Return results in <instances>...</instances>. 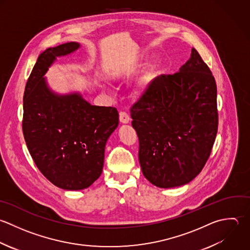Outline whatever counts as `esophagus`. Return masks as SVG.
<instances>
[{
    "label": "esophagus",
    "mask_w": 250,
    "mask_h": 250,
    "mask_svg": "<svg viewBox=\"0 0 250 250\" xmlns=\"http://www.w3.org/2000/svg\"><path fill=\"white\" fill-rule=\"evenodd\" d=\"M120 122L122 124H128L130 122V118L125 112H120Z\"/></svg>",
    "instance_id": "obj_1"
}]
</instances>
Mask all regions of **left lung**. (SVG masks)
Wrapping results in <instances>:
<instances>
[{"mask_svg": "<svg viewBox=\"0 0 250 250\" xmlns=\"http://www.w3.org/2000/svg\"><path fill=\"white\" fill-rule=\"evenodd\" d=\"M145 178L159 188L191 182L204 168L217 128L215 79L199 52L173 75L154 79L130 109Z\"/></svg>", "mask_w": 250, "mask_h": 250, "instance_id": "1", "label": "left lung"}]
</instances>
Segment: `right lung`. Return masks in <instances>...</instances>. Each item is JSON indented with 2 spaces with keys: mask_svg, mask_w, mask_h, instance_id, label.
Instances as JSON below:
<instances>
[{
  "mask_svg": "<svg viewBox=\"0 0 250 250\" xmlns=\"http://www.w3.org/2000/svg\"><path fill=\"white\" fill-rule=\"evenodd\" d=\"M81 44L66 42L42 51L27 81L22 129L29 153L42 175L67 191L89 187L102 173L108 138L119 125L114 107L94 106L80 92L59 94L45 73L56 57Z\"/></svg>",
  "mask_w": 250,
  "mask_h": 250,
  "instance_id": "obj_1",
  "label": "right lung"
}]
</instances>
